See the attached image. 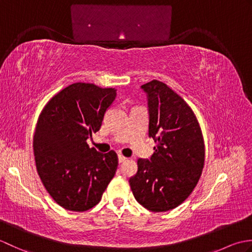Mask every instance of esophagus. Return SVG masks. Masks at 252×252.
Instances as JSON below:
<instances>
[{
    "mask_svg": "<svg viewBox=\"0 0 252 252\" xmlns=\"http://www.w3.org/2000/svg\"><path fill=\"white\" fill-rule=\"evenodd\" d=\"M118 159H119V162L121 163V162H125L126 160V158L125 157V156H122V155H119V156H118Z\"/></svg>",
    "mask_w": 252,
    "mask_h": 252,
    "instance_id": "1",
    "label": "esophagus"
}]
</instances>
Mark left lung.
<instances>
[{
  "instance_id": "obj_1",
  "label": "left lung",
  "mask_w": 252,
  "mask_h": 252,
  "mask_svg": "<svg viewBox=\"0 0 252 252\" xmlns=\"http://www.w3.org/2000/svg\"><path fill=\"white\" fill-rule=\"evenodd\" d=\"M148 96V134L157 143L149 160H137L129 183L138 203L165 212L186 200L205 164V141L190 106L167 84L153 80L142 85Z\"/></svg>"
}]
</instances>
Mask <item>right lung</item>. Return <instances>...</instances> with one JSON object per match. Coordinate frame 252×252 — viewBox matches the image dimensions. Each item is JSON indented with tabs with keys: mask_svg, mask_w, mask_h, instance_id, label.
<instances>
[{
	"mask_svg": "<svg viewBox=\"0 0 252 252\" xmlns=\"http://www.w3.org/2000/svg\"><path fill=\"white\" fill-rule=\"evenodd\" d=\"M115 98V89L77 82L53 96L39 116L33 136L37 174L66 210L83 212L95 207L116 174V152L98 153L87 142L100 129Z\"/></svg>",
	"mask_w": 252,
	"mask_h": 252,
	"instance_id": "add662e5",
	"label": "right lung"
}]
</instances>
